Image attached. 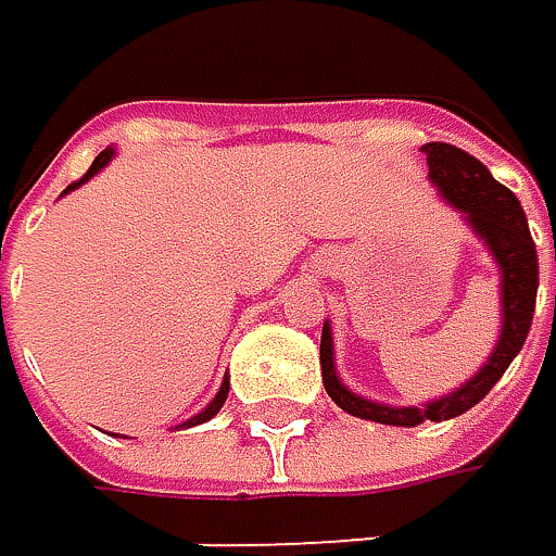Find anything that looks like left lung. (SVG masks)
<instances>
[{"label": "left lung", "mask_w": 556, "mask_h": 556, "mask_svg": "<svg viewBox=\"0 0 556 556\" xmlns=\"http://www.w3.org/2000/svg\"><path fill=\"white\" fill-rule=\"evenodd\" d=\"M429 163V179L439 189L442 202L465 219L471 236L492 252L498 275H502V330L484 361L462 387L452 393L419 403V406H390L380 400H367L354 393L337 374L333 361V333L330 320H324L320 333V377L327 396L357 419L383 422V426H403L413 429L419 422H442L468 413L475 403L489 396V390L505 377L511 361L521 354V346L531 330L534 301H538V249L528 229V216L521 210L518 195L502 186L475 156L452 143H426L422 147Z\"/></svg>", "instance_id": "1"}]
</instances>
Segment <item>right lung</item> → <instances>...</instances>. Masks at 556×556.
I'll return each instance as SVG.
<instances>
[{
	"label": "right lung",
	"mask_w": 556,
	"mask_h": 556,
	"mask_svg": "<svg viewBox=\"0 0 556 556\" xmlns=\"http://www.w3.org/2000/svg\"><path fill=\"white\" fill-rule=\"evenodd\" d=\"M114 153H117L114 147H111V150H104V153H98V156H94V163H91V169H88V173H85V176H81L78 182H72V186H67L64 192H72V189L85 186V182H88L91 176H98V173H101V169H104V166H108V163L114 160ZM64 192H61V195H64ZM226 396H229V377L223 380V387H219V393L213 396V403L205 406L202 413H195L192 419H186V422H182V429H189V426H199V422H210V419H213V416H216V413H219V409L226 406Z\"/></svg>",
	"instance_id": "1"
}]
</instances>
